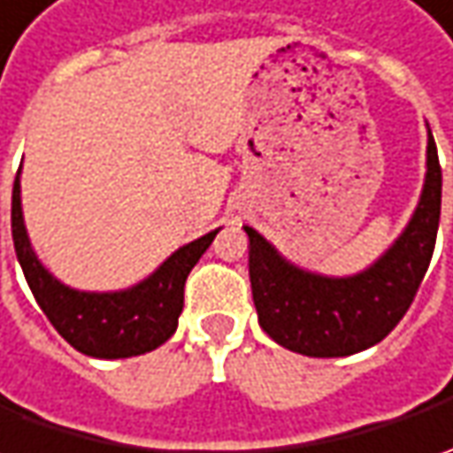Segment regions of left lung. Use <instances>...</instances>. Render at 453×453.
<instances>
[{"label": "left lung", "mask_w": 453, "mask_h": 453, "mask_svg": "<svg viewBox=\"0 0 453 453\" xmlns=\"http://www.w3.org/2000/svg\"><path fill=\"white\" fill-rule=\"evenodd\" d=\"M428 128V123H426ZM441 217V165L428 128L426 176L403 232L371 267L327 277L297 267L252 226L250 282L262 330L292 353L345 357L386 338L406 315L428 270Z\"/></svg>", "instance_id": "left-lung-1"}]
</instances>
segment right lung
Here are the masks:
<instances>
[{
  "label": "right lung",
  "mask_w": 453,
  "mask_h": 453,
  "mask_svg": "<svg viewBox=\"0 0 453 453\" xmlns=\"http://www.w3.org/2000/svg\"><path fill=\"white\" fill-rule=\"evenodd\" d=\"M219 229L179 247L138 285L115 292H88L60 282L40 262L27 234L19 173L12 191V239L19 267L47 320L75 350L90 357L143 356L164 345L179 327L183 285Z\"/></svg>",
  "instance_id": "obj_1"
}]
</instances>
